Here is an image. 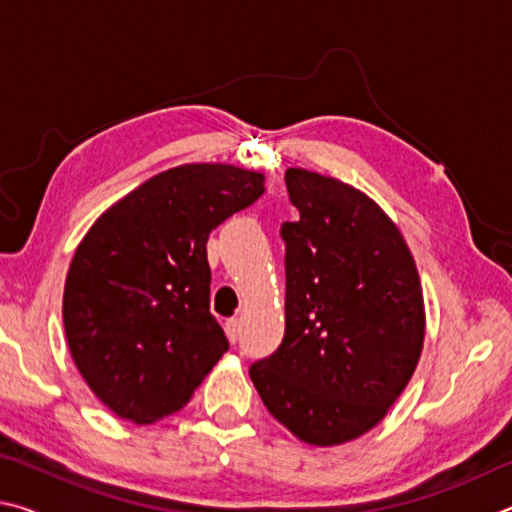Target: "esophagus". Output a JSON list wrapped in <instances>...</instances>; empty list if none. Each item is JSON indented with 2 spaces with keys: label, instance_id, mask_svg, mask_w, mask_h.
Here are the masks:
<instances>
[{
  "label": "esophagus",
  "instance_id": "obj_1",
  "mask_svg": "<svg viewBox=\"0 0 512 512\" xmlns=\"http://www.w3.org/2000/svg\"><path fill=\"white\" fill-rule=\"evenodd\" d=\"M225 334H228V339L232 343H237V339H239V320L237 318L225 320Z\"/></svg>",
  "mask_w": 512,
  "mask_h": 512
}]
</instances>
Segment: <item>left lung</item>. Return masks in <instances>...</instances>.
Instances as JSON below:
<instances>
[{"label":"left lung","mask_w":512,"mask_h":512,"mask_svg":"<svg viewBox=\"0 0 512 512\" xmlns=\"http://www.w3.org/2000/svg\"><path fill=\"white\" fill-rule=\"evenodd\" d=\"M300 219L282 223L284 339L250 366L268 413L309 445H341L384 418L424 341L418 268L395 223L359 189L287 169Z\"/></svg>","instance_id":"8db88e82"}]
</instances>
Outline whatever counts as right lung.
<instances>
[{"instance_id":"obj_1","label":"right lung","mask_w":512,"mask_h":512,"mask_svg":"<svg viewBox=\"0 0 512 512\" xmlns=\"http://www.w3.org/2000/svg\"><path fill=\"white\" fill-rule=\"evenodd\" d=\"M266 192L230 164L162 171L121 198L76 248L63 296L65 334L92 393L149 424L183 409L228 352L210 314V232Z\"/></svg>"}]
</instances>
